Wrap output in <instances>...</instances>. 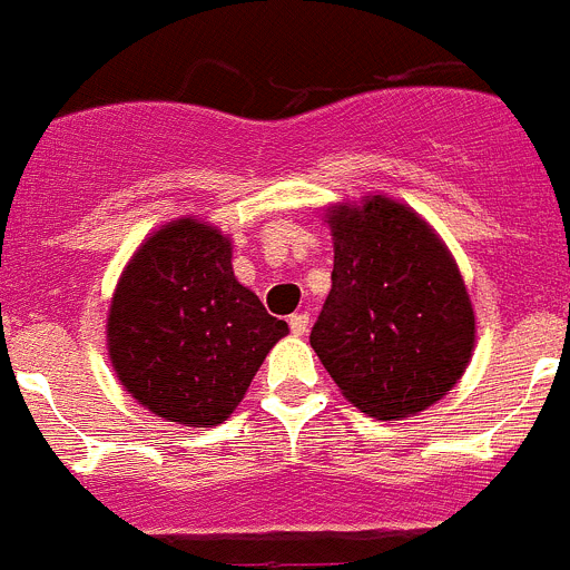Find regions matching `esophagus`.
Instances as JSON below:
<instances>
[{
    "mask_svg": "<svg viewBox=\"0 0 570 570\" xmlns=\"http://www.w3.org/2000/svg\"><path fill=\"white\" fill-rule=\"evenodd\" d=\"M307 322H311V316H307V313H291V320H288L291 333H294V336H305Z\"/></svg>",
    "mask_w": 570,
    "mask_h": 570,
    "instance_id": "esophagus-1",
    "label": "esophagus"
}]
</instances>
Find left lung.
<instances>
[{"mask_svg":"<svg viewBox=\"0 0 570 570\" xmlns=\"http://www.w3.org/2000/svg\"><path fill=\"white\" fill-rule=\"evenodd\" d=\"M333 288L311 331L344 399L390 421L441 401L466 370L474 311L455 259L415 212L390 197L338 206Z\"/></svg>","mask_w":570,"mask_h":570,"instance_id":"8db88e82","label":"left lung"}]
</instances>
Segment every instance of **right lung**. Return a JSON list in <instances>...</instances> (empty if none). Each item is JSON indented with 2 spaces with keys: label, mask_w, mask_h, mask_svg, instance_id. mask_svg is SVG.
I'll return each mask as SVG.
<instances>
[{
  "label": "right lung",
  "mask_w": 570,
  "mask_h": 570,
  "mask_svg": "<svg viewBox=\"0 0 570 570\" xmlns=\"http://www.w3.org/2000/svg\"><path fill=\"white\" fill-rule=\"evenodd\" d=\"M285 333L234 276L232 243L189 217L140 245L107 320L109 358L127 393L189 426L223 424Z\"/></svg>",
  "instance_id": "1"
}]
</instances>
